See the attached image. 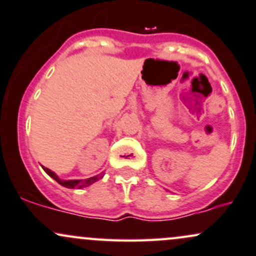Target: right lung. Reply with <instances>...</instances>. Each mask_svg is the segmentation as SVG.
<instances>
[{"mask_svg":"<svg viewBox=\"0 0 256 256\" xmlns=\"http://www.w3.org/2000/svg\"><path fill=\"white\" fill-rule=\"evenodd\" d=\"M43 170L46 172L48 175H50V178H53L54 180H56V182L60 184L62 186H64V188H87V186L92 185V184L96 182L98 180L102 179V176H104V172H102V174H98L96 176H92V178H88V179H84V180H81V179H77V180H62L60 179V178L56 175L54 172H52L50 169L46 168V166H43Z\"/></svg>","mask_w":256,"mask_h":256,"instance_id":"add662e5","label":"right lung"}]
</instances>
